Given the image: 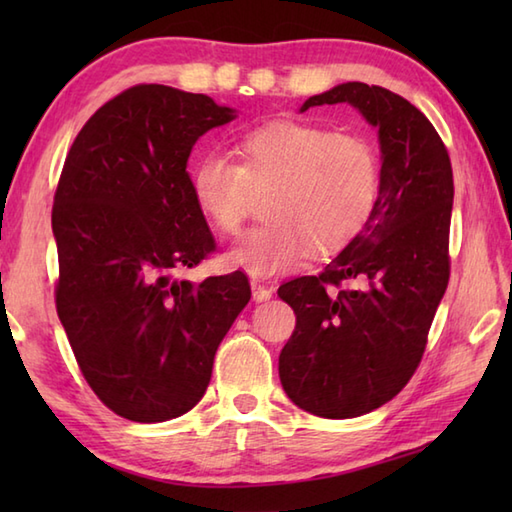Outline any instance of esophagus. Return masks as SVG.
<instances>
[{
  "label": "esophagus",
  "mask_w": 512,
  "mask_h": 512,
  "mask_svg": "<svg viewBox=\"0 0 512 512\" xmlns=\"http://www.w3.org/2000/svg\"><path fill=\"white\" fill-rule=\"evenodd\" d=\"M250 288H253V301H257V303L268 301L270 297H273V288L259 284V281H250Z\"/></svg>",
  "instance_id": "34e87169"
}]
</instances>
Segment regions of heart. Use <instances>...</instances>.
Wrapping results in <instances>:
<instances>
[{
    "instance_id": "1",
    "label": "heart",
    "mask_w": 512,
    "mask_h": 512,
    "mask_svg": "<svg viewBox=\"0 0 512 512\" xmlns=\"http://www.w3.org/2000/svg\"><path fill=\"white\" fill-rule=\"evenodd\" d=\"M239 165L206 151L191 165L189 184L200 213L215 231H239L250 191H268L266 224L228 250V264L270 277L301 264L310 250L328 255L363 231L380 198V158L361 136L328 127L273 121L237 143Z\"/></svg>"
}]
</instances>
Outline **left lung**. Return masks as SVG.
<instances>
[{
	"label": "left lung",
	"mask_w": 512,
	"mask_h": 512,
	"mask_svg": "<svg viewBox=\"0 0 512 512\" xmlns=\"http://www.w3.org/2000/svg\"><path fill=\"white\" fill-rule=\"evenodd\" d=\"M336 103L378 129V206L321 275L277 295L297 314L279 354L284 391L303 411L343 420L383 407L420 363L449 284L453 171L429 118L402 96L350 81L299 112Z\"/></svg>",
	"instance_id": "8db88e82"
}]
</instances>
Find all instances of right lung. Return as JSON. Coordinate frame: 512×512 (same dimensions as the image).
<instances>
[{
	"label": "right lung",
	"instance_id": "add662e5",
	"mask_svg": "<svg viewBox=\"0 0 512 512\" xmlns=\"http://www.w3.org/2000/svg\"><path fill=\"white\" fill-rule=\"evenodd\" d=\"M233 107L169 85H136L83 125L52 206L57 312L81 372L107 407L165 422L198 405L217 345L250 299L244 273L173 277L215 239L187 160Z\"/></svg>",
	"mask_w": 512,
	"mask_h": 512
}]
</instances>
